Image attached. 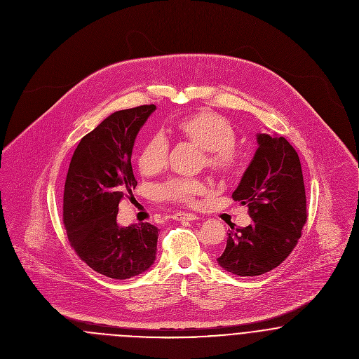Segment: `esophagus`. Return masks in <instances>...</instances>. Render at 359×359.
<instances>
[{
	"instance_id": "esophagus-1",
	"label": "esophagus",
	"mask_w": 359,
	"mask_h": 359,
	"mask_svg": "<svg viewBox=\"0 0 359 359\" xmlns=\"http://www.w3.org/2000/svg\"><path fill=\"white\" fill-rule=\"evenodd\" d=\"M172 219H177V221H195V219H199V217L196 214H192V212H175L172 214Z\"/></svg>"
}]
</instances>
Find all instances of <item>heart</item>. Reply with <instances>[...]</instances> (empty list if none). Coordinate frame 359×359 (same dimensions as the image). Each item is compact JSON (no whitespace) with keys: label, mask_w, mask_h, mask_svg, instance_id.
<instances>
[{"label":"heart","mask_w":359,"mask_h":359,"mask_svg":"<svg viewBox=\"0 0 359 359\" xmlns=\"http://www.w3.org/2000/svg\"><path fill=\"white\" fill-rule=\"evenodd\" d=\"M175 130L181 138L202 149L199 165L214 175L229 177L241 167L242 156L235 147L236 133L221 114L208 110L194 113L180 120ZM168 149V141L163 134L152 135L138 154L140 171L145 175L158 174L167 165ZM154 192L163 202L195 205L207 192V184L202 178L175 177L158 184Z\"/></svg>","instance_id":"1"}]
</instances>
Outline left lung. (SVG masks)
I'll return each instance as SVG.
<instances>
[{
    "instance_id": "left-lung-1",
    "label": "left lung",
    "mask_w": 359,
    "mask_h": 359,
    "mask_svg": "<svg viewBox=\"0 0 359 359\" xmlns=\"http://www.w3.org/2000/svg\"><path fill=\"white\" fill-rule=\"evenodd\" d=\"M258 149L233 201L249 207L253 222L229 231L218 264L239 276H257L276 268L296 248L307 222L302 163L283 137L257 134ZM233 229V228H232Z\"/></svg>"
}]
</instances>
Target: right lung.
<instances>
[{
	"label": "right lung",
	"mask_w": 359,
	"mask_h": 359,
	"mask_svg": "<svg viewBox=\"0 0 359 359\" xmlns=\"http://www.w3.org/2000/svg\"><path fill=\"white\" fill-rule=\"evenodd\" d=\"M156 109L118 110L81 138L72 156L63 192V224L70 246L90 268L111 279L145 272L156 259L158 229L118 226V203L133 196L131 154L137 134Z\"/></svg>",
	"instance_id": "add662e5"
}]
</instances>
